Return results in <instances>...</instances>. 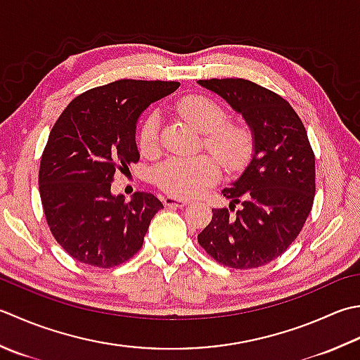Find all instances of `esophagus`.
<instances>
[{
  "label": "esophagus",
  "instance_id": "obj_1",
  "mask_svg": "<svg viewBox=\"0 0 360 360\" xmlns=\"http://www.w3.org/2000/svg\"><path fill=\"white\" fill-rule=\"evenodd\" d=\"M162 201H164V204H165V206H168V207H184V206H187V204L190 202L188 200L176 198V196H170V195L164 196V198H162Z\"/></svg>",
  "mask_w": 360,
  "mask_h": 360
}]
</instances>
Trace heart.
Here are the masks:
<instances>
[{
	"label": "heart",
	"mask_w": 360,
	"mask_h": 360,
	"mask_svg": "<svg viewBox=\"0 0 360 360\" xmlns=\"http://www.w3.org/2000/svg\"><path fill=\"white\" fill-rule=\"evenodd\" d=\"M187 122L195 124L204 136V145L229 172L240 170L255 150V134L238 120H228L223 105L207 95L184 96L176 105ZM139 150L153 156L159 150V115L150 112L140 123ZM220 176V165L209 154L193 158H170L154 170L156 184L176 198H190L202 188L212 186Z\"/></svg>",
	"instance_id": "obj_1"
}]
</instances>
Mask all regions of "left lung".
I'll list each match as a JSON object with an SVG mask.
<instances>
[{"label": "left lung", "mask_w": 360, "mask_h": 360, "mask_svg": "<svg viewBox=\"0 0 360 360\" xmlns=\"http://www.w3.org/2000/svg\"><path fill=\"white\" fill-rule=\"evenodd\" d=\"M200 84L243 115L255 154L240 178L221 190L229 207L212 209L198 242L218 264L257 269L283 255L304 226L315 196V154L301 118L281 95L242 77Z\"/></svg>", "instance_id": "left-lung-1"}]
</instances>
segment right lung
Returning <instances> with one entry per match:
<instances>
[{"label":"right lung","instance_id":"add662e5","mask_svg":"<svg viewBox=\"0 0 360 360\" xmlns=\"http://www.w3.org/2000/svg\"><path fill=\"white\" fill-rule=\"evenodd\" d=\"M178 87L174 81L118 79L76 96L54 123L40 159L39 190L49 231L77 262L112 269L142 248L164 206L145 192L126 202L110 193V184L140 159L139 115Z\"/></svg>","mask_w":360,"mask_h":360}]
</instances>
